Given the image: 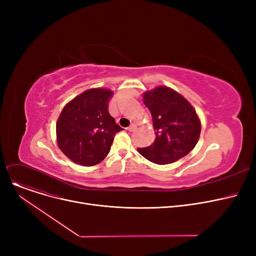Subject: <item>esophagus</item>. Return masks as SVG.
I'll return each mask as SVG.
<instances>
[{
	"instance_id": "esophagus-1",
	"label": "esophagus",
	"mask_w": 256,
	"mask_h": 256,
	"mask_svg": "<svg viewBox=\"0 0 256 256\" xmlns=\"http://www.w3.org/2000/svg\"><path fill=\"white\" fill-rule=\"evenodd\" d=\"M128 130V132H135L137 130V124H130Z\"/></svg>"
}]
</instances>
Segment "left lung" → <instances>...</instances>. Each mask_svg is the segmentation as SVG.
Here are the masks:
<instances>
[{
  "instance_id": "1",
  "label": "left lung",
  "mask_w": 256,
  "mask_h": 256,
  "mask_svg": "<svg viewBox=\"0 0 256 256\" xmlns=\"http://www.w3.org/2000/svg\"><path fill=\"white\" fill-rule=\"evenodd\" d=\"M143 102L152 113L156 139L150 146L138 148L139 154L158 165L171 164L189 154L201 132L193 106L166 86L145 91Z\"/></svg>"
}]
</instances>
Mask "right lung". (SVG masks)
<instances>
[{
    "label": "right lung",
    "instance_id": "add662e5",
    "mask_svg": "<svg viewBox=\"0 0 256 256\" xmlns=\"http://www.w3.org/2000/svg\"><path fill=\"white\" fill-rule=\"evenodd\" d=\"M113 91L88 89L66 104L56 124L61 152L76 164L94 166L108 156L121 128L108 111Z\"/></svg>",
    "mask_w": 256,
    "mask_h": 256
}]
</instances>
